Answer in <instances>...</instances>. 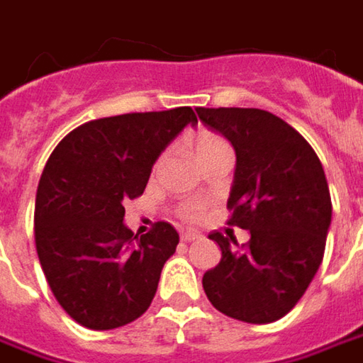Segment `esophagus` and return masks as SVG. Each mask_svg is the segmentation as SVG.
I'll list each match as a JSON object with an SVG mask.
<instances>
[{
  "label": "esophagus",
  "instance_id": "1",
  "mask_svg": "<svg viewBox=\"0 0 363 363\" xmlns=\"http://www.w3.org/2000/svg\"><path fill=\"white\" fill-rule=\"evenodd\" d=\"M202 236L198 234V232H186V234H182V242H194V240H200Z\"/></svg>",
  "mask_w": 363,
  "mask_h": 363
}]
</instances>
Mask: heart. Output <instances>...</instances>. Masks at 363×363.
I'll return each instance as SVG.
<instances>
[{
  "mask_svg": "<svg viewBox=\"0 0 363 363\" xmlns=\"http://www.w3.org/2000/svg\"><path fill=\"white\" fill-rule=\"evenodd\" d=\"M191 147H194V153L198 155V160L203 157V155H208V153H212V151H216L220 147H228L226 143V139H222L220 135L212 131H200L194 135V139H191ZM179 216L184 218L186 222H198V220H202L203 216V206L202 203H194L188 202L184 203L182 208H179Z\"/></svg>",
  "mask_w": 363,
  "mask_h": 363,
  "instance_id": "obj_1",
  "label": "heart"
}]
</instances>
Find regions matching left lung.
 I'll return each mask as SVG.
<instances>
[{"mask_svg": "<svg viewBox=\"0 0 363 363\" xmlns=\"http://www.w3.org/2000/svg\"><path fill=\"white\" fill-rule=\"evenodd\" d=\"M236 151L228 226L250 232L246 244L210 238L222 258L206 271L203 291L220 313L246 323H272L305 295L319 269L331 224V196L321 161L289 123L262 108H196Z\"/></svg>", "mask_w": 363, "mask_h": 363, "instance_id": "left-lung-1", "label": "left lung"}]
</instances>
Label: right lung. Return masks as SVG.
<instances>
[{
  "mask_svg": "<svg viewBox=\"0 0 363 363\" xmlns=\"http://www.w3.org/2000/svg\"><path fill=\"white\" fill-rule=\"evenodd\" d=\"M188 123L191 106L89 121L52 151L35 194L34 238L56 301L77 323L115 329L145 313L179 236L167 222L137 238L125 203Z\"/></svg>",
  "mask_w": 363,
  "mask_h": 363,
  "instance_id": "right-lung-1",
  "label": "right lung"
}]
</instances>
